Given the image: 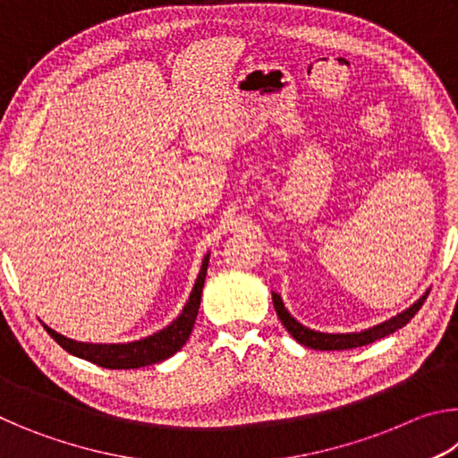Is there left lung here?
I'll list each match as a JSON object with an SVG mask.
<instances>
[{"instance_id": "obj_1", "label": "left lung", "mask_w": 458, "mask_h": 458, "mask_svg": "<svg viewBox=\"0 0 458 458\" xmlns=\"http://www.w3.org/2000/svg\"><path fill=\"white\" fill-rule=\"evenodd\" d=\"M428 297V293L424 294L416 301V303L406 309L404 313H400L396 317H392L390 321H384L376 325V327L366 329L361 333H321V331H313L305 327V325H301L297 319H293L286 311L281 297H278L276 293H273V303L276 309V315L281 323L284 325V329L291 333V335L299 341V344H303L305 347H311V350H321V352H333V350H353V347H361V345H368V344H374L376 339H382L386 335H390V333L398 331L400 327H404V325L412 319V317L420 311L422 303Z\"/></svg>"}]
</instances>
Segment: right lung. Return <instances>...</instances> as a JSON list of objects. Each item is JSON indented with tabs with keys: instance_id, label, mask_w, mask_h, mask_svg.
<instances>
[{
	"instance_id": "obj_1",
	"label": "right lung",
	"mask_w": 458,
	"mask_h": 458,
	"mask_svg": "<svg viewBox=\"0 0 458 458\" xmlns=\"http://www.w3.org/2000/svg\"><path fill=\"white\" fill-rule=\"evenodd\" d=\"M206 273H208V257L204 259V262H201L198 281L193 284L190 301L188 305L183 307L182 315L164 331L155 333V335L145 337L141 341H133V344H111V345L79 344V341H72L64 335H60V333L50 329L48 325H44V329L50 333V337L56 341L62 350L76 355V358L97 363L100 368L135 369V368L151 366V363H159L167 358H172L177 350H182L185 341H188L190 333L193 329V323H196V317H198Z\"/></svg>"
}]
</instances>
